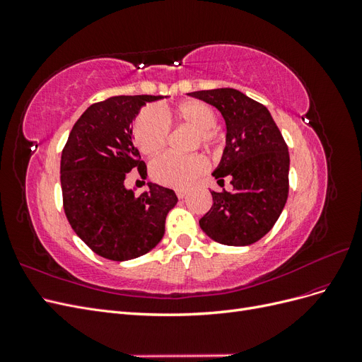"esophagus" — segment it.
Masks as SVG:
<instances>
[{
  "label": "esophagus",
  "instance_id": "1",
  "mask_svg": "<svg viewBox=\"0 0 362 362\" xmlns=\"http://www.w3.org/2000/svg\"><path fill=\"white\" fill-rule=\"evenodd\" d=\"M175 193H177L178 199H182V198H185V196H187V190H184V189H178Z\"/></svg>",
  "mask_w": 362,
  "mask_h": 362
}]
</instances>
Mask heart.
<instances>
[{
	"mask_svg": "<svg viewBox=\"0 0 362 362\" xmlns=\"http://www.w3.org/2000/svg\"><path fill=\"white\" fill-rule=\"evenodd\" d=\"M187 125L194 128L192 146H214L218 141L216 129L217 115L213 108L202 101H185L173 110H158L148 107L137 116L133 136L141 154L156 156L168 145L170 124ZM206 160L194 152L189 156L164 154L151 163V177L166 187L182 189L190 185L206 170Z\"/></svg>",
	"mask_w": 362,
	"mask_h": 362,
	"instance_id": "obj_1",
	"label": "heart"
}]
</instances>
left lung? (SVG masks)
I'll use <instances>...</instances> for the list:
<instances>
[{"label": "left lung", "instance_id": "left-lung-1", "mask_svg": "<svg viewBox=\"0 0 362 362\" xmlns=\"http://www.w3.org/2000/svg\"><path fill=\"white\" fill-rule=\"evenodd\" d=\"M222 113L226 146L213 177L231 180L233 192H211L213 205L201 217L202 231L226 246H247L264 237L288 198L290 156L267 108L235 89L189 93Z\"/></svg>", "mask_w": 362, "mask_h": 362}]
</instances>
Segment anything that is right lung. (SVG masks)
<instances>
[{"instance_id":"obj_1","label":"right lung","mask_w":362,"mask_h":362,"mask_svg":"<svg viewBox=\"0 0 362 362\" xmlns=\"http://www.w3.org/2000/svg\"><path fill=\"white\" fill-rule=\"evenodd\" d=\"M161 95H120L92 104L72 127L62 151L63 210L75 234L95 254L112 261L145 255L164 235L166 216L177 205L173 190L149 184V192L125 189L128 172L146 180V164L133 144V119Z\"/></svg>"}]
</instances>
